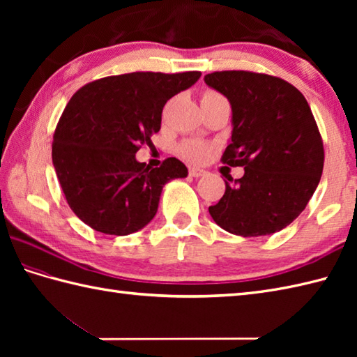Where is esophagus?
Returning a JSON list of instances; mask_svg holds the SVG:
<instances>
[{"label": "esophagus", "mask_w": 357, "mask_h": 357, "mask_svg": "<svg viewBox=\"0 0 357 357\" xmlns=\"http://www.w3.org/2000/svg\"><path fill=\"white\" fill-rule=\"evenodd\" d=\"M188 174L193 178H201L206 174V172H204L202 169H196V167H190V169H188Z\"/></svg>", "instance_id": "obj_1"}]
</instances>
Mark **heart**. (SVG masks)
Segmentation results:
<instances>
[{
  "mask_svg": "<svg viewBox=\"0 0 357 357\" xmlns=\"http://www.w3.org/2000/svg\"><path fill=\"white\" fill-rule=\"evenodd\" d=\"M219 98H224L221 93L215 92V90H206L202 95V101L207 100H219ZM211 147L207 142L201 139H185L178 146V153L183 156L187 161L192 162H201L210 155Z\"/></svg>",
  "mask_w": 357,
  "mask_h": 357,
  "instance_id": "1",
  "label": "heart"
}]
</instances>
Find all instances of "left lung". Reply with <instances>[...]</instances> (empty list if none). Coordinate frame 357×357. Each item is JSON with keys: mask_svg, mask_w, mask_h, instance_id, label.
Instances as JSON below:
<instances>
[{"mask_svg": "<svg viewBox=\"0 0 357 357\" xmlns=\"http://www.w3.org/2000/svg\"><path fill=\"white\" fill-rule=\"evenodd\" d=\"M204 79L231 104V142L221 161L245 170L234 184L225 181L211 218L244 238L285 229L307 207L324 169L322 136L307 100L267 73L222 70Z\"/></svg>", "mask_w": 357, "mask_h": 357, "instance_id": "obj_1", "label": "left lung"}]
</instances>
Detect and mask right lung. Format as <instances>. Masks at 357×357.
Here are the masks:
<instances>
[{
	"instance_id": "obj_1",
	"label": "right lung",
	"mask_w": 357,
	"mask_h": 357,
	"mask_svg": "<svg viewBox=\"0 0 357 357\" xmlns=\"http://www.w3.org/2000/svg\"><path fill=\"white\" fill-rule=\"evenodd\" d=\"M201 72H133L82 86L67 102L52 144V161L66 201L93 230L126 236L158 211L162 187L185 178L187 167L167 158L150 169L136 161L161 128L165 102L193 86Z\"/></svg>"
}]
</instances>
